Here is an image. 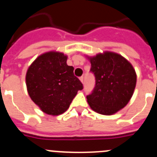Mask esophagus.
<instances>
[{
	"label": "esophagus",
	"instance_id": "1",
	"mask_svg": "<svg viewBox=\"0 0 157 157\" xmlns=\"http://www.w3.org/2000/svg\"><path fill=\"white\" fill-rule=\"evenodd\" d=\"M80 80L82 82V83H83V76L80 77Z\"/></svg>",
	"mask_w": 157,
	"mask_h": 157
}]
</instances>
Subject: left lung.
I'll return each instance as SVG.
<instances>
[{
  "mask_svg": "<svg viewBox=\"0 0 157 157\" xmlns=\"http://www.w3.org/2000/svg\"><path fill=\"white\" fill-rule=\"evenodd\" d=\"M96 84L86 96L93 110L112 115L128 103L134 92L136 74L131 63L118 54L106 51L88 57Z\"/></svg>",
  "mask_w": 157,
  "mask_h": 157,
  "instance_id": "8db88e82",
  "label": "left lung"
}]
</instances>
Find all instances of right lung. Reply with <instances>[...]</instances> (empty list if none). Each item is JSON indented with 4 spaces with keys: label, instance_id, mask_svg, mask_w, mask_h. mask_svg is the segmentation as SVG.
Segmentation results:
<instances>
[{
    "label": "right lung",
    "instance_id": "right-lung-1",
    "mask_svg": "<svg viewBox=\"0 0 157 157\" xmlns=\"http://www.w3.org/2000/svg\"><path fill=\"white\" fill-rule=\"evenodd\" d=\"M67 56L50 51L40 55L29 67L26 85L31 100L44 113L57 116L69 108L83 84L67 64Z\"/></svg>",
    "mask_w": 157,
    "mask_h": 157
}]
</instances>
